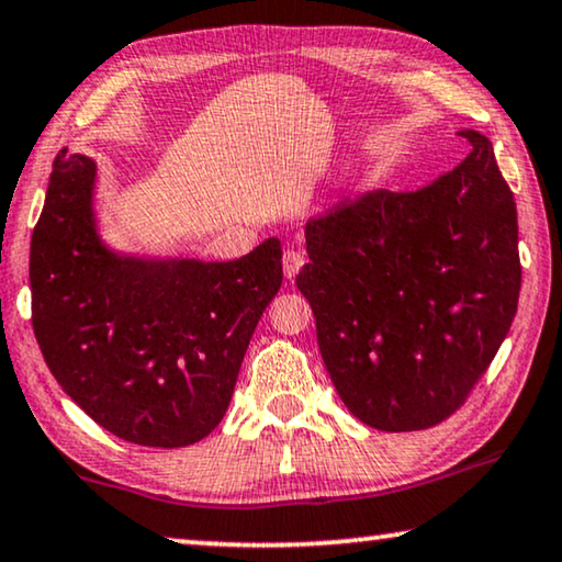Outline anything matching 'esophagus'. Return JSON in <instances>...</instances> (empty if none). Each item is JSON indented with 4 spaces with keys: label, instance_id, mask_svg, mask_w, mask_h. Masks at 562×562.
I'll use <instances>...</instances> for the list:
<instances>
[{
    "label": "esophagus",
    "instance_id": "34e87169",
    "mask_svg": "<svg viewBox=\"0 0 562 562\" xmlns=\"http://www.w3.org/2000/svg\"><path fill=\"white\" fill-rule=\"evenodd\" d=\"M301 266H304V256H301L299 250L294 248L283 250V273H286V279H294V276L301 271Z\"/></svg>",
    "mask_w": 562,
    "mask_h": 562
}]
</instances>
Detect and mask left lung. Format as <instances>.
I'll use <instances>...</instances> for the list:
<instances>
[{
	"label": "left lung",
	"mask_w": 562,
	"mask_h": 562,
	"mask_svg": "<svg viewBox=\"0 0 562 562\" xmlns=\"http://www.w3.org/2000/svg\"><path fill=\"white\" fill-rule=\"evenodd\" d=\"M413 192L370 190L306 223L296 286L349 413L378 430L461 408L507 337L522 268L517 207L492 142Z\"/></svg>",
	"instance_id": "8db88e82"
}]
</instances>
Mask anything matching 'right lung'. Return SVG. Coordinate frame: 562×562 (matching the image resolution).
<instances>
[{"mask_svg":"<svg viewBox=\"0 0 562 562\" xmlns=\"http://www.w3.org/2000/svg\"><path fill=\"white\" fill-rule=\"evenodd\" d=\"M95 161L63 149L30 243L32 329L47 368L99 426L180 449L231 405L256 324L279 294L281 240L235 261L132 256L103 243Z\"/></svg>","mask_w":562,"mask_h":562,"instance_id":"1","label":"right lung"}]
</instances>
